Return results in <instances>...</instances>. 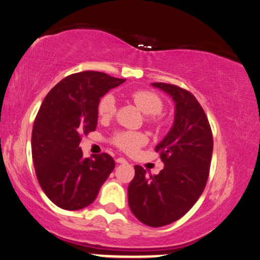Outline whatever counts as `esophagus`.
<instances>
[{
	"mask_svg": "<svg viewBox=\"0 0 260 260\" xmlns=\"http://www.w3.org/2000/svg\"><path fill=\"white\" fill-rule=\"evenodd\" d=\"M116 162H118V164H127V160L125 158H116Z\"/></svg>",
	"mask_w": 260,
	"mask_h": 260,
	"instance_id": "1",
	"label": "esophagus"
}]
</instances>
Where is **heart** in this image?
I'll return each instance as SVG.
<instances>
[{
	"instance_id": "1",
	"label": "heart",
	"mask_w": 260,
	"mask_h": 260,
	"mask_svg": "<svg viewBox=\"0 0 260 260\" xmlns=\"http://www.w3.org/2000/svg\"><path fill=\"white\" fill-rule=\"evenodd\" d=\"M131 99L133 100L135 106L147 114V120L151 123H159L160 116L159 113L162 111L164 102L159 95L149 92V90L139 89L131 94ZM99 115L104 119H112L116 113L115 99L112 94H106L101 98L98 106ZM147 135L142 132L133 131H119L112 135L111 142L115 147L121 149L122 152L135 153L139 148L147 144Z\"/></svg>"
}]
</instances>
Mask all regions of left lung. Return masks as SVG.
<instances>
[{"instance_id":"obj_1","label":"left lung","mask_w":260,"mask_h":260,"mask_svg":"<svg viewBox=\"0 0 260 260\" xmlns=\"http://www.w3.org/2000/svg\"><path fill=\"white\" fill-rule=\"evenodd\" d=\"M175 102L174 125L155 152L165 167L159 174L135 165L128 186L131 211L152 228L171 224L191 210L206 186L213 152L208 119L194 95L181 87L154 82Z\"/></svg>"}]
</instances>
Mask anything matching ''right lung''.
<instances>
[{
    "instance_id": "obj_1",
    "label": "right lung",
    "mask_w": 260,
    "mask_h": 260,
    "mask_svg": "<svg viewBox=\"0 0 260 260\" xmlns=\"http://www.w3.org/2000/svg\"><path fill=\"white\" fill-rule=\"evenodd\" d=\"M125 81L101 72H80L46 95L32 126L31 154L39 184L56 206L68 211L88 206L114 170L107 153L83 159L79 145L82 135L96 129L100 99Z\"/></svg>"
}]
</instances>
